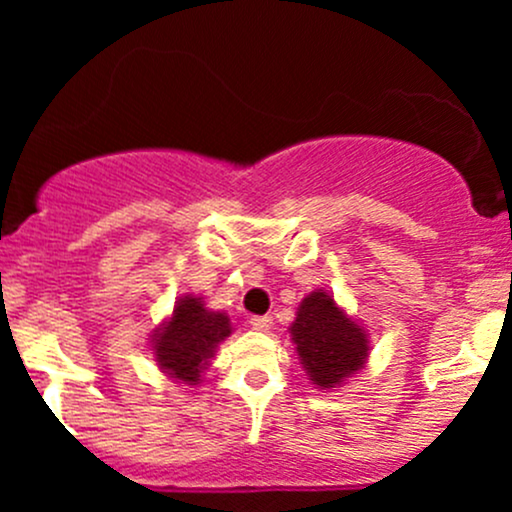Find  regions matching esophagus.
Returning <instances> with one entry per match:
<instances>
[{"mask_svg":"<svg viewBox=\"0 0 512 512\" xmlns=\"http://www.w3.org/2000/svg\"><path fill=\"white\" fill-rule=\"evenodd\" d=\"M250 327L257 332H267L272 327V317L269 315H252L250 317Z\"/></svg>","mask_w":512,"mask_h":512,"instance_id":"esophagus-1","label":"esophagus"}]
</instances>
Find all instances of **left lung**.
I'll return each instance as SVG.
<instances>
[{
    "label": "left lung",
    "instance_id": "8db88e82",
    "mask_svg": "<svg viewBox=\"0 0 512 512\" xmlns=\"http://www.w3.org/2000/svg\"><path fill=\"white\" fill-rule=\"evenodd\" d=\"M291 339L305 373L320 390L342 385L366 366V332L322 289L303 298L291 325Z\"/></svg>",
    "mask_w": 512,
    "mask_h": 512
}]
</instances>
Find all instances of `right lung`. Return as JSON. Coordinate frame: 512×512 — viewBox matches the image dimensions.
<instances>
[{"mask_svg": "<svg viewBox=\"0 0 512 512\" xmlns=\"http://www.w3.org/2000/svg\"><path fill=\"white\" fill-rule=\"evenodd\" d=\"M231 334L226 313L204 308L202 298L182 296L173 315L154 332L156 363L170 378L185 385H199L216 346Z\"/></svg>", "mask_w": 512, "mask_h": 512, "instance_id": "obj_1", "label": "right lung"}]
</instances>
